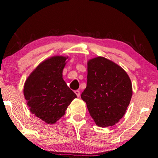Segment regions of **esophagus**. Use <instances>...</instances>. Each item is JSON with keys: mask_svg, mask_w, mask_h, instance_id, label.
I'll list each match as a JSON object with an SVG mask.
<instances>
[{"mask_svg": "<svg viewBox=\"0 0 158 158\" xmlns=\"http://www.w3.org/2000/svg\"><path fill=\"white\" fill-rule=\"evenodd\" d=\"M75 94H76V96H77V97H80V96H81V93H80L79 90H75Z\"/></svg>", "mask_w": 158, "mask_h": 158, "instance_id": "34e87169", "label": "esophagus"}]
</instances>
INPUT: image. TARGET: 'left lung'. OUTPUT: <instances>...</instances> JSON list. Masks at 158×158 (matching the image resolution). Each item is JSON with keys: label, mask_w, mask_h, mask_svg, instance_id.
<instances>
[{"label": "left lung", "mask_w": 158, "mask_h": 158, "mask_svg": "<svg viewBox=\"0 0 158 158\" xmlns=\"http://www.w3.org/2000/svg\"><path fill=\"white\" fill-rule=\"evenodd\" d=\"M87 65V85L81 98L97 126H114L130 103L133 93L130 77L122 67L103 57L88 60Z\"/></svg>", "instance_id": "left-lung-1"}]
</instances>
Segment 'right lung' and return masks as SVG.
Here are the masks:
<instances>
[{
  "mask_svg": "<svg viewBox=\"0 0 158 158\" xmlns=\"http://www.w3.org/2000/svg\"><path fill=\"white\" fill-rule=\"evenodd\" d=\"M68 59V56L55 55L44 60L30 73L23 85L30 111L46 124H55L77 98L62 77Z\"/></svg>",
  "mask_w": 158,
  "mask_h": 158,
  "instance_id": "obj_1",
  "label": "right lung"
}]
</instances>
